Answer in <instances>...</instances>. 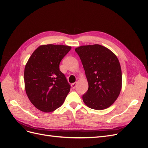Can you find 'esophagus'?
Wrapping results in <instances>:
<instances>
[{"label":"esophagus","instance_id":"1","mask_svg":"<svg viewBox=\"0 0 148 148\" xmlns=\"http://www.w3.org/2000/svg\"><path fill=\"white\" fill-rule=\"evenodd\" d=\"M77 83L75 82V83H73L71 84V88H72L73 89H75V88H76V87H77Z\"/></svg>","mask_w":148,"mask_h":148}]
</instances>
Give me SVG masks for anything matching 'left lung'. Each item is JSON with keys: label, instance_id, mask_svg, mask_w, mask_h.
Returning <instances> with one entry per match:
<instances>
[{"label": "left lung", "instance_id": "left-lung-1", "mask_svg": "<svg viewBox=\"0 0 148 148\" xmlns=\"http://www.w3.org/2000/svg\"><path fill=\"white\" fill-rule=\"evenodd\" d=\"M75 51L82 60L88 82V91L83 95L84 103L95 110L108 108L122 89V70L117 56L99 44L82 46Z\"/></svg>", "mask_w": 148, "mask_h": 148}]
</instances>
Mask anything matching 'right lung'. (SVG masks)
Instances as JSON below:
<instances>
[{
	"instance_id": "obj_1",
	"label": "right lung",
	"mask_w": 148,
	"mask_h": 148,
	"mask_svg": "<svg viewBox=\"0 0 148 148\" xmlns=\"http://www.w3.org/2000/svg\"><path fill=\"white\" fill-rule=\"evenodd\" d=\"M70 46L47 44L33 52L25 68V91L35 107L50 112L60 107L70 90V85L59 69Z\"/></svg>"
}]
</instances>
